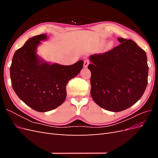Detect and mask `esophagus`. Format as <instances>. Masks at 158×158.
Masks as SVG:
<instances>
[{
	"label": "esophagus",
	"instance_id": "esophagus-1",
	"mask_svg": "<svg viewBox=\"0 0 158 158\" xmlns=\"http://www.w3.org/2000/svg\"><path fill=\"white\" fill-rule=\"evenodd\" d=\"M89 64V60L88 59H85L84 63V67H87Z\"/></svg>",
	"mask_w": 158,
	"mask_h": 158
}]
</instances>
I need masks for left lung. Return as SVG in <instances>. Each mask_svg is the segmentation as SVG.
<instances>
[{
  "label": "left lung",
  "mask_w": 158,
  "mask_h": 158,
  "mask_svg": "<svg viewBox=\"0 0 158 158\" xmlns=\"http://www.w3.org/2000/svg\"><path fill=\"white\" fill-rule=\"evenodd\" d=\"M111 50L90 56L91 95L110 111L125 110L139 100L148 84L146 52L135 41L118 38Z\"/></svg>",
  "instance_id": "left-lung-1"
}]
</instances>
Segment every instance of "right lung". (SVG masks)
Listing matches in <instances>:
<instances>
[{"instance_id":"right-lung-1","label":"right lung","mask_w":158,"mask_h":158,"mask_svg":"<svg viewBox=\"0 0 158 158\" xmlns=\"http://www.w3.org/2000/svg\"><path fill=\"white\" fill-rule=\"evenodd\" d=\"M45 34L30 38L14 53L10 69L12 86L22 101L35 111L46 112L60 106L66 97V84L82 70L83 60L69 66L40 60L36 47Z\"/></svg>"}]
</instances>
